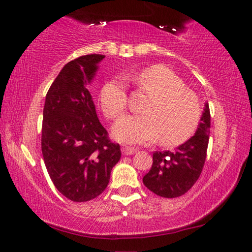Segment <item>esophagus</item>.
Masks as SVG:
<instances>
[{
  "label": "esophagus",
  "instance_id": "1",
  "mask_svg": "<svg viewBox=\"0 0 252 252\" xmlns=\"http://www.w3.org/2000/svg\"><path fill=\"white\" fill-rule=\"evenodd\" d=\"M121 151H123L124 156H131V155H134L135 149H133V147H128V146H124L123 149H121Z\"/></svg>",
  "mask_w": 252,
  "mask_h": 252
}]
</instances>
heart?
I'll return each instance as SVG.
<instances>
[{
    "label": "heart",
    "mask_w": 252,
    "mask_h": 252,
    "mask_svg": "<svg viewBox=\"0 0 252 252\" xmlns=\"http://www.w3.org/2000/svg\"><path fill=\"white\" fill-rule=\"evenodd\" d=\"M139 91L149 94L144 115L124 117L113 127L115 139L123 143L147 144L159 139L164 146L184 143L196 131L200 105L196 94L172 70L153 64L141 72L126 75ZM100 106L108 119H117L125 112L127 94L120 79L109 80L100 91Z\"/></svg>",
    "instance_id": "heart-1"
}]
</instances>
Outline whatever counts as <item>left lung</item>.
<instances>
[{
    "label": "left lung",
    "mask_w": 252,
    "mask_h": 252,
    "mask_svg": "<svg viewBox=\"0 0 252 252\" xmlns=\"http://www.w3.org/2000/svg\"><path fill=\"white\" fill-rule=\"evenodd\" d=\"M209 103L200 118L193 137L176 151L153 153V164L143 178L144 185L164 198H176L186 193L199 178L206 159L210 134Z\"/></svg>",
    "instance_id": "obj_1"
}]
</instances>
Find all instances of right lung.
I'll list each match as a JSON object with an SVG mask.
<instances>
[{
	"instance_id": "obj_1",
	"label": "right lung",
	"mask_w": 252,
	"mask_h": 252,
	"mask_svg": "<svg viewBox=\"0 0 252 252\" xmlns=\"http://www.w3.org/2000/svg\"><path fill=\"white\" fill-rule=\"evenodd\" d=\"M105 55L90 54L68 62L56 76L43 107L41 149L53 184L73 202H88L107 188L120 160L97 119L87 84Z\"/></svg>"
}]
</instances>
